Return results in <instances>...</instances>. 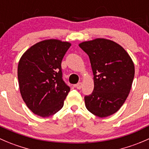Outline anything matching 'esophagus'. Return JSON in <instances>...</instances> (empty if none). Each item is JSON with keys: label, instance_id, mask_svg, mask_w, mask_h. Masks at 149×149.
<instances>
[{"label": "esophagus", "instance_id": "34e87169", "mask_svg": "<svg viewBox=\"0 0 149 149\" xmlns=\"http://www.w3.org/2000/svg\"><path fill=\"white\" fill-rule=\"evenodd\" d=\"M76 87L78 89H80L82 87V83H81V82H79V83H78L76 85Z\"/></svg>", "mask_w": 149, "mask_h": 149}]
</instances>
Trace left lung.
Listing matches in <instances>:
<instances>
[{
  "instance_id": "obj_1",
  "label": "left lung",
  "mask_w": 149,
  "mask_h": 149,
  "mask_svg": "<svg viewBox=\"0 0 149 149\" xmlns=\"http://www.w3.org/2000/svg\"><path fill=\"white\" fill-rule=\"evenodd\" d=\"M88 54L94 75V90L85 96L89 112L100 118L117 112L129 95L135 65L126 50L117 43L95 38L79 44Z\"/></svg>"
}]
</instances>
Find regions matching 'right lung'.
<instances>
[{
    "instance_id": "add662e5",
    "label": "right lung",
    "mask_w": 149,
    "mask_h": 149,
    "mask_svg": "<svg viewBox=\"0 0 149 149\" xmlns=\"http://www.w3.org/2000/svg\"><path fill=\"white\" fill-rule=\"evenodd\" d=\"M70 46L68 41L47 39L22 55L17 68L19 91L35 114L48 117L63 108L70 87L62 79L61 63Z\"/></svg>"
}]
</instances>
